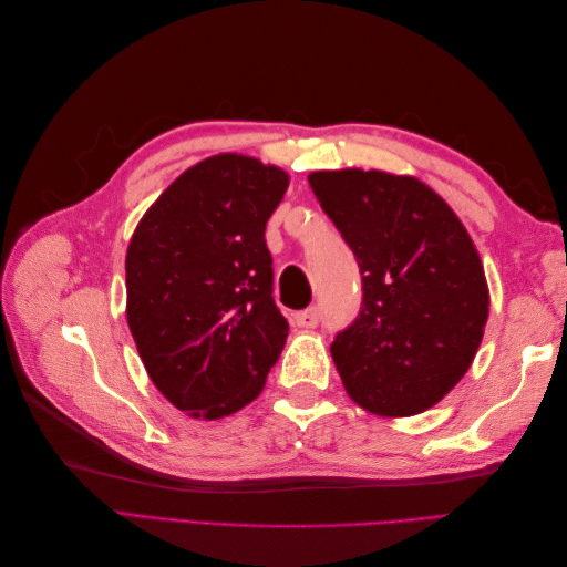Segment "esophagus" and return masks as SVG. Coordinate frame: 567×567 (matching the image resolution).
<instances>
[{
  "label": "esophagus",
  "instance_id": "obj_1",
  "mask_svg": "<svg viewBox=\"0 0 567 567\" xmlns=\"http://www.w3.org/2000/svg\"><path fill=\"white\" fill-rule=\"evenodd\" d=\"M293 323L298 326V329H315V326L319 323V310H317V307H310V310L296 312Z\"/></svg>",
  "mask_w": 567,
  "mask_h": 567
}]
</instances>
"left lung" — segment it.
Masks as SVG:
<instances>
[{"label":"left lung","mask_w":567,"mask_h":567,"mask_svg":"<svg viewBox=\"0 0 567 567\" xmlns=\"http://www.w3.org/2000/svg\"><path fill=\"white\" fill-rule=\"evenodd\" d=\"M307 179L364 274L362 312L331 346L340 381L375 416L423 414L485 336L489 288L473 238L419 177L346 167Z\"/></svg>","instance_id":"8db88e82"}]
</instances>
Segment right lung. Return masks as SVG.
I'll use <instances>...</instances> for the list:
<instances>
[{
    "instance_id": "right-lung-1",
    "label": "right lung",
    "mask_w": 567,
    "mask_h": 567,
    "mask_svg": "<svg viewBox=\"0 0 567 567\" xmlns=\"http://www.w3.org/2000/svg\"><path fill=\"white\" fill-rule=\"evenodd\" d=\"M288 182L277 165L217 153L184 169L130 238L132 338L153 385L192 419L250 404L286 346L265 227Z\"/></svg>"
}]
</instances>
